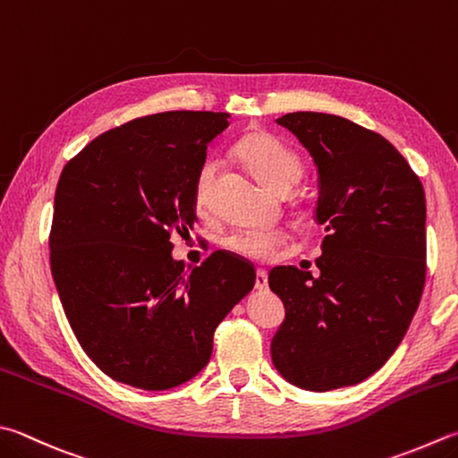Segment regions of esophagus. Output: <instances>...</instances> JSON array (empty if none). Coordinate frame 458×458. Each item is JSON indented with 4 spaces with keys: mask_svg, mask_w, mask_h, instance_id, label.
<instances>
[{
    "mask_svg": "<svg viewBox=\"0 0 458 458\" xmlns=\"http://www.w3.org/2000/svg\"><path fill=\"white\" fill-rule=\"evenodd\" d=\"M267 284H269V279H267V273L259 269V271H257V277H255V289L265 291Z\"/></svg>",
    "mask_w": 458,
    "mask_h": 458,
    "instance_id": "obj_1",
    "label": "esophagus"
}]
</instances>
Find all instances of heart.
Segmentation results:
<instances>
[{
    "label": "heart",
    "mask_w": 458,
    "mask_h": 458,
    "mask_svg": "<svg viewBox=\"0 0 458 458\" xmlns=\"http://www.w3.org/2000/svg\"><path fill=\"white\" fill-rule=\"evenodd\" d=\"M235 155L259 183L275 193H287L303 174V161L299 153L267 131H253L241 137L235 145ZM215 171H217L215 159H207L197 171L193 183V203L197 209H205L209 203ZM281 243L283 233L275 229H239L229 233L223 241L229 251L255 261L271 259Z\"/></svg>",
    "instance_id": "heart-1"
}]
</instances>
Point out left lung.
I'll use <instances>...</instances> for the list:
<instances>
[{"label": "left lung", "instance_id": "8db88e82", "mask_svg": "<svg viewBox=\"0 0 458 458\" xmlns=\"http://www.w3.org/2000/svg\"><path fill=\"white\" fill-rule=\"evenodd\" d=\"M277 123L315 161V219L327 235L317 277L293 265L269 273L284 305L271 359L301 389H341L377 373L417 313L427 273L425 189L383 135L349 119L297 111Z\"/></svg>", "mask_w": 458, "mask_h": 458}]
</instances>
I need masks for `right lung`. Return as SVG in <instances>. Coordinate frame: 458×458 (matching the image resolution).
Instances as JSON below:
<instances>
[{
    "instance_id": "1",
    "label": "right lung",
    "mask_w": 458,
    "mask_h": 458,
    "mask_svg": "<svg viewBox=\"0 0 458 458\" xmlns=\"http://www.w3.org/2000/svg\"><path fill=\"white\" fill-rule=\"evenodd\" d=\"M229 114L165 111L119 125L62 171L51 275L81 349L107 377L145 391L187 383L213 333L255 284V267L215 251L185 271L171 237L197 221L195 175Z\"/></svg>"
}]
</instances>
